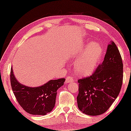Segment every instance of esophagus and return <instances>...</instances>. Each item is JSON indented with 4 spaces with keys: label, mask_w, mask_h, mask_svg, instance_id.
I'll list each match as a JSON object with an SVG mask.
<instances>
[{
    "label": "esophagus",
    "mask_w": 131,
    "mask_h": 131,
    "mask_svg": "<svg viewBox=\"0 0 131 131\" xmlns=\"http://www.w3.org/2000/svg\"><path fill=\"white\" fill-rule=\"evenodd\" d=\"M74 81L73 79L70 76H68L67 77V78H66V83H70V82H72Z\"/></svg>",
    "instance_id": "34e87169"
}]
</instances>
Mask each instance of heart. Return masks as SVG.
<instances>
[{
    "label": "heart",
    "instance_id": "1",
    "mask_svg": "<svg viewBox=\"0 0 131 131\" xmlns=\"http://www.w3.org/2000/svg\"><path fill=\"white\" fill-rule=\"evenodd\" d=\"M74 63V70L81 76L89 75L94 71L102 53V48L99 43L92 41L78 51L76 56L82 54Z\"/></svg>",
    "mask_w": 131,
    "mask_h": 131
}]
</instances>
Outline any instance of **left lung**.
Returning a JSON list of instances; mask_svg holds the SVG:
<instances>
[{"label":"left lung","instance_id":"8db88e82","mask_svg":"<svg viewBox=\"0 0 131 131\" xmlns=\"http://www.w3.org/2000/svg\"><path fill=\"white\" fill-rule=\"evenodd\" d=\"M123 80V64L116 45H108L104 60L91 76L79 80L78 107L89 115L104 113L115 101Z\"/></svg>","mask_w":131,"mask_h":131}]
</instances>
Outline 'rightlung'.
<instances>
[{"instance_id": "add662e5", "label": "right lung", "mask_w": 131, "mask_h": 131, "mask_svg": "<svg viewBox=\"0 0 131 131\" xmlns=\"http://www.w3.org/2000/svg\"><path fill=\"white\" fill-rule=\"evenodd\" d=\"M65 81V78H61L50 80L40 86H27L17 81L11 68L10 82L14 95L24 110L32 115H45L52 111L57 90Z\"/></svg>"}]
</instances>
